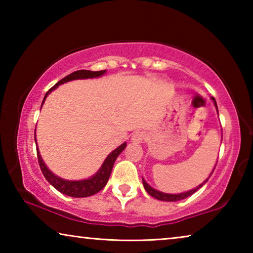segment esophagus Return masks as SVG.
Returning <instances> with one entry per match:
<instances>
[{
  "instance_id": "obj_1",
  "label": "esophagus",
  "mask_w": 253,
  "mask_h": 253,
  "mask_svg": "<svg viewBox=\"0 0 253 253\" xmlns=\"http://www.w3.org/2000/svg\"><path fill=\"white\" fill-rule=\"evenodd\" d=\"M145 138V134L143 131H136L135 134H132L131 136V142H134L136 144H140Z\"/></svg>"
}]
</instances>
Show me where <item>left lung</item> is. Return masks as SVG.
Masks as SVG:
<instances>
[{
	"instance_id": "obj_1",
	"label": "left lung",
	"mask_w": 253,
	"mask_h": 253,
	"mask_svg": "<svg viewBox=\"0 0 253 253\" xmlns=\"http://www.w3.org/2000/svg\"><path fill=\"white\" fill-rule=\"evenodd\" d=\"M211 100L213 101L214 107H215L217 114H219V110H217V105H216L215 99H214L213 97H211ZM215 166H216V164H215ZM214 169H215V168H214ZM214 169H213V170H214ZM213 170L211 172V174H210V176H211V175H212ZM210 176L207 179H205V181L202 184H200L199 186H196L195 188H192V190H190V191L183 192V193H178V194H169V193H164V192L157 191V190H155V188H153L151 185H149V184L146 181H145L144 178H143V185H144V188H145V190H146L147 193L151 195V196H153V198H155V199L160 200V201H165V202H176V201L184 200V199L188 198V196H191L192 194H194L195 192L199 190V188L202 187L204 184L208 182V179L210 178Z\"/></svg>"
}]
</instances>
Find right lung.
<instances>
[{
    "label": "right lung",
    "mask_w": 253,
    "mask_h": 253,
    "mask_svg": "<svg viewBox=\"0 0 253 253\" xmlns=\"http://www.w3.org/2000/svg\"><path fill=\"white\" fill-rule=\"evenodd\" d=\"M105 74H106V70H101V71L78 70V71L72 72V74L68 75L67 77H65V78L60 80L59 83L55 84L53 87L45 93L43 101H42V105L44 104V101L49 93L51 91H53L54 89H57L60 84H66L68 81H72V80L99 78V77L104 76ZM34 139H36V145H38L36 135H34ZM126 146L127 144L124 143L121 145V146H118L116 149H114V151L106 157V160L104 161V163H102V165L100 166V169L97 170L96 174H93L92 176H90L89 178L79 179V181H69V179L61 178L60 176H58V175L53 174L49 169L48 166L44 164V162L40 155L39 148L38 147H37V153H38V161H39L40 169L42 170V173H43L45 179L51 184V185H52L54 188H57L59 192H61L62 194H66L68 196H72V198H87V196L98 193V192L101 191L102 188L106 186V184L108 182L109 176L111 174V169L114 168L115 161L117 160L118 155L124 151V149H125Z\"/></svg>",
    "instance_id": "right-lung-1"
}]
</instances>
